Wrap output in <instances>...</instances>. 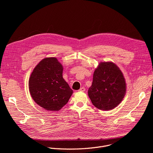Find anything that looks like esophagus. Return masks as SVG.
<instances>
[{"mask_svg": "<svg viewBox=\"0 0 153 153\" xmlns=\"http://www.w3.org/2000/svg\"><path fill=\"white\" fill-rule=\"evenodd\" d=\"M85 91V88L84 87H82V88H80L79 90V91H82V92H84Z\"/></svg>", "mask_w": 153, "mask_h": 153, "instance_id": "34e87169", "label": "esophagus"}]
</instances>
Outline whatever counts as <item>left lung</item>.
I'll return each instance as SVG.
<instances>
[{
  "label": "left lung",
  "mask_w": 153,
  "mask_h": 153,
  "mask_svg": "<svg viewBox=\"0 0 153 153\" xmlns=\"http://www.w3.org/2000/svg\"><path fill=\"white\" fill-rule=\"evenodd\" d=\"M126 82L123 73L111 62H100L93 74L88 96L94 106L108 111L116 107L126 93Z\"/></svg>",
  "instance_id": "obj_1"
}]
</instances>
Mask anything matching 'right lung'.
Returning a JSON list of instances; mask_svg holds the SVG:
<instances>
[{
  "label": "right lung",
  "mask_w": 153,
  "mask_h": 153,
  "mask_svg": "<svg viewBox=\"0 0 153 153\" xmlns=\"http://www.w3.org/2000/svg\"><path fill=\"white\" fill-rule=\"evenodd\" d=\"M63 66L55 57L42 59L33 70L29 90L34 102L48 111H59L66 105L73 91L62 76Z\"/></svg>",
  "instance_id": "1"
}]
</instances>
